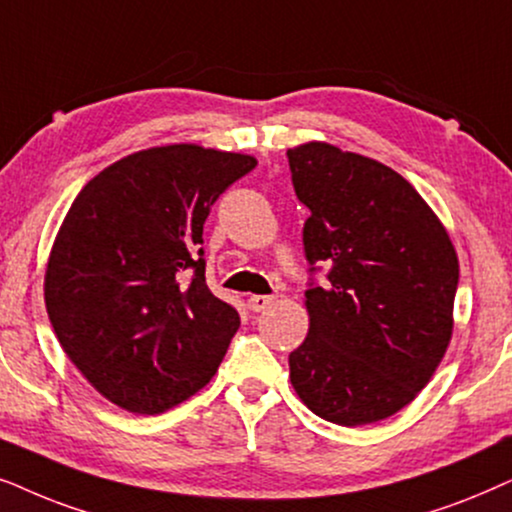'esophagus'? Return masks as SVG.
<instances>
[{"instance_id": "1", "label": "esophagus", "mask_w": 512, "mask_h": 512, "mask_svg": "<svg viewBox=\"0 0 512 512\" xmlns=\"http://www.w3.org/2000/svg\"><path fill=\"white\" fill-rule=\"evenodd\" d=\"M276 302V297H269V295H252L250 299H248V306L255 313H260V311H264V309H269L271 304Z\"/></svg>"}]
</instances>
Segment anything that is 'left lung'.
Instances as JSON below:
<instances>
[{"label":"left lung","instance_id":"left-lung-1","mask_svg":"<svg viewBox=\"0 0 512 512\" xmlns=\"http://www.w3.org/2000/svg\"><path fill=\"white\" fill-rule=\"evenodd\" d=\"M309 264L330 267L304 292L309 335L290 381L320 419L365 426L417 398L454 332L459 257L445 224L403 175L311 140L288 149Z\"/></svg>","mask_w":512,"mask_h":512}]
</instances>
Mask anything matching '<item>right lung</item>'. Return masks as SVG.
<instances>
[{
    "instance_id": "add662e5",
    "label": "right lung",
    "mask_w": 512,
    "mask_h": 512,
    "mask_svg": "<svg viewBox=\"0 0 512 512\" xmlns=\"http://www.w3.org/2000/svg\"><path fill=\"white\" fill-rule=\"evenodd\" d=\"M250 154L140 149L77 194L51 245L44 302L60 346L102 398L161 414L213 379L238 313L206 285L203 222Z\"/></svg>"
}]
</instances>
